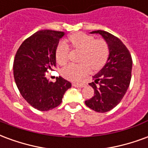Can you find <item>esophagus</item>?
<instances>
[{
    "label": "esophagus",
    "instance_id": "34e87169",
    "mask_svg": "<svg viewBox=\"0 0 148 148\" xmlns=\"http://www.w3.org/2000/svg\"><path fill=\"white\" fill-rule=\"evenodd\" d=\"M72 86L74 87H79V88H82V87L86 86V84H78V83H73Z\"/></svg>",
    "mask_w": 148,
    "mask_h": 148
}]
</instances>
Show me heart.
<instances>
[{"instance_id": "1", "label": "heart", "mask_w": 148, "mask_h": 148, "mask_svg": "<svg viewBox=\"0 0 148 148\" xmlns=\"http://www.w3.org/2000/svg\"><path fill=\"white\" fill-rule=\"evenodd\" d=\"M71 47L81 51L79 63H71L61 71L62 77L72 82H81L90 72V69L99 70L106 64L109 57V47L104 39L95 38L83 32L71 34L68 37ZM70 47L65 42H60L55 50V59L58 64L67 62Z\"/></svg>"}]
</instances>
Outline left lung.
Masks as SVG:
<instances>
[{
    "instance_id": "left-lung-1",
    "label": "left lung",
    "mask_w": 148,
    "mask_h": 148,
    "mask_svg": "<svg viewBox=\"0 0 148 148\" xmlns=\"http://www.w3.org/2000/svg\"><path fill=\"white\" fill-rule=\"evenodd\" d=\"M109 46V55L106 65L93 76L90 86L94 95L85 101L89 108L98 112L110 111L121 102L130 85L132 59L129 51L121 39L106 31L97 30Z\"/></svg>"
}]
</instances>
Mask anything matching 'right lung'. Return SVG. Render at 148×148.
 <instances>
[{"instance_id":"right-lung-1","label":"right lung","mask_w":148,"mask_h":148,"mask_svg":"<svg viewBox=\"0 0 148 148\" xmlns=\"http://www.w3.org/2000/svg\"><path fill=\"white\" fill-rule=\"evenodd\" d=\"M63 32L39 31L22 42L13 62V75L20 93L29 105L39 111H48L62 101L71 83L62 77L50 82L45 72L56 66L55 50Z\"/></svg>"}]
</instances>
